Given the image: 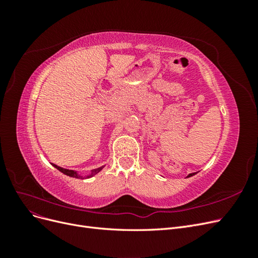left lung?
Here are the masks:
<instances>
[{"instance_id": "8db88e82", "label": "left lung", "mask_w": 258, "mask_h": 258, "mask_svg": "<svg viewBox=\"0 0 258 258\" xmlns=\"http://www.w3.org/2000/svg\"><path fill=\"white\" fill-rule=\"evenodd\" d=\"M195 174H196V172H195V173H189L188 175H187V177H190V176H192V175H195Z\"/></svg>"}]
</instances>
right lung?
Instances as JSON below:
<instances>
[{
    "mask_svg": "<svg viewBox=\"0 0 258 258\" xmlns=\"http://www.w3.org/2000/svg\"><path fill=\"white\" fill-rule=\"evenodd\" d=\"M52 166H53L54 168H56V169H58V170L60 171V172H62L63 174H66V175H68V176H71V177H75V178H84V177L89 178V177H92L93 175L98 174V173L100 172V171L104 168V166H102V167H99V168H97V169H92L88 174L83 175V174H81V173L79 172V171L69 170V169L61 168V167H59V166H57V165H54V163H52Z\"/></svg>",
    "mask_w": 258,
    "mask_h": 258,
    "instance_id": "obj_1",
    "label": "right lung"
}]
</instances>
